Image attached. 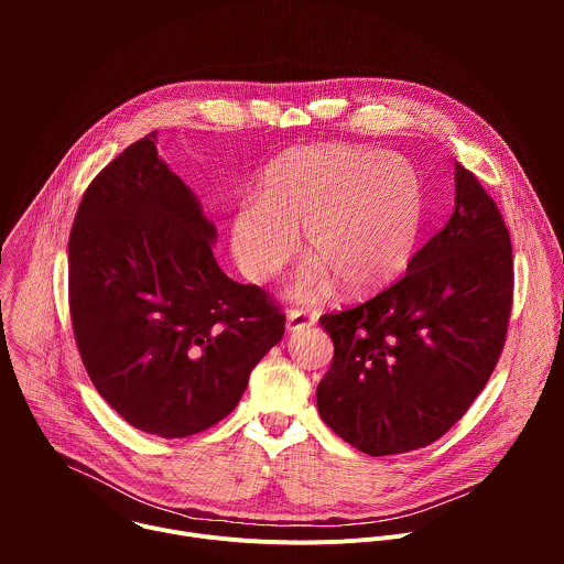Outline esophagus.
<instances>
[{
	"instance_id": "esophagus-1",
	"label": "esophagus",
	"mask_w": 564,
	"mask_h": 564,
	"mask_svg": "<svg viewBox=\"0 0 564 564\" xmlns=\"http://www.w3.org/2000/svg\"><path fill=\"white\" fill-rule=\"evenodd\" d=\"M314 324V314L307 312V310H301V307H292L288 312V330H301V328H307Z\"/></svg>"
}]
</instances>
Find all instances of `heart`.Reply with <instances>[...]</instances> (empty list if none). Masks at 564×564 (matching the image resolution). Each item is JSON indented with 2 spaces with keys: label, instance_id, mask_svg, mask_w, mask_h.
<instances>
[{
  "label": "heart",
  "instance_id": "obj_1",
  "mask_svg": "<svg viewBox=\"0 0 564 564\" xmlns=\"http://www.w3.org/2000/svg\"><path fill=\"white\" fill-rule=\"evenodd\" d=\"M424 218V183L409 160L355 144H312L265 170L259 198L236 207L229 238L240 270L263 283L292 259L296 229L305 227L318 261L303 268L292 290L310 301L333 290L334 275L348 294L397 281L415 257Z\"/></svg>",
  "mask_w": 564,
  "mask_h": 564
}]
</instances>
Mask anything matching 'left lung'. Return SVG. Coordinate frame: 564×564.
Segmentation results:
<instances>
[{"instance_id": "1", "label": "left lung", "mask_w": 564, "mask_h": 564, "mask_svg": "<svg viewBox=\"0 0 564 564\" xmlns=\"http://www.w3.org/2000/svg\"><path fill=\"white\" fill-rule=\"evenodd\" d=\"M511 305L509 229L489 192L457 163L455 212L406 274L318 318L335 341L316 388L321 420L372 457L433 444L487 386Z\"/></svg>"}]
</instances>
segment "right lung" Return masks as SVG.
I'll list each match as a JSON object with an SVG mask.
<instances>
[{
	"instance_id": "right-lung-1",
	"label": "right lung",
	"mask_w": 564,
	"mask_h": 564,
	"mask_svg": "<svg viewBox=\"0 0 564 564\" xmlns=\"http://www.w3.org/2000/svg\"><path fill=\"white\" fill-rule=\"evenodd\" d=\"M214 225L155 149L89 183L68 236V310L96 390L138 431L176 440L227 417L285 333L281 305L225 276Z\"/></svg>"
}]
</instances>
